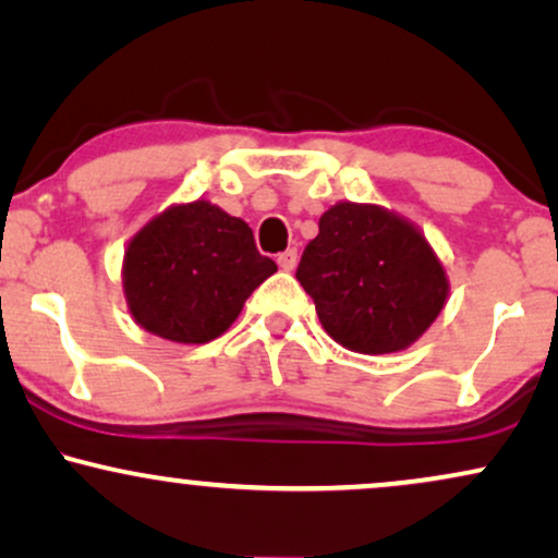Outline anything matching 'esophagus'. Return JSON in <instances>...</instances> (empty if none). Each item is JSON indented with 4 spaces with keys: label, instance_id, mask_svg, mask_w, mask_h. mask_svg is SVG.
I'll return each mask as SVG.
<instances>
[{
    "label": "esophagus",
    "instance_id": "obj_1",
    "mask_svg": "<svg viewBox=\"0 0 558 558\" xmlns=\"http://www.w3.org/2000/svg\"><path fill=\"white\" fill-rule=\"evenodd\" d=\"M295 263H299V252L295 250H286L278 255V265L283 267V270H293Z\"/></svg>",
    "mask_w": 558,
    "mask_h": 558
}]
</instances>
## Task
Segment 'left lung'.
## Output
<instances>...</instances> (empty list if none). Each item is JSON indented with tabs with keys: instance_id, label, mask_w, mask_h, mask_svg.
Returning a JSON list of instances; mask_svg holds the SVG:
<instances>
[{
	"instance_id": "1",
	"label": "left lung",
	"mask_w": 558,
	"mask_h": 558,
	"mask_svg": "<svg viewBox=\"0 0 558 558\" xmlns=\"http://www.w3.org/2000/svg\"><path fill=\"white\" fill-rule=\"evenodd\" d=\"M335 342L363 355L417 342L448 299V278L422 231L368 203H337L295 270Z\"/></svg>"
}]
</instances>
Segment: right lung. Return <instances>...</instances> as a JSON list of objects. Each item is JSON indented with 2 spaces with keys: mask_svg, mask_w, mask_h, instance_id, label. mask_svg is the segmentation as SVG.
<instances>
[{
  "mask_svg": "<svg viewBox=\"0 0 558 558\" xmlns=\"http://www.w3.org/2000/svg\"><path fill=\"white\" fill-rule=\"evenodd\" d=\"M275 270L278 265L259 255L242 218L193 201L167 208L131 239L123 291L146 331L203 344L236 322L244 301Z\"/></svg>",
  "mask_w": 558,
  "mask_h": 558,
  "instance_id": "obj_1",
  "label": "right lung"
}]
</instances>
